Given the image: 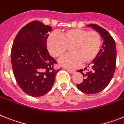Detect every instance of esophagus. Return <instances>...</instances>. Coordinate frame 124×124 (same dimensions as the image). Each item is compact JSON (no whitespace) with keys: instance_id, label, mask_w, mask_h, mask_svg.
Listing matches in <instances>:
<instances>
[{"instance_id":"34e87169","label":"esophagus","mask_w":124,"mask_h":124,"mask_svg":"<svg viewBox=\"0 0 124 124\" xmlns=\"http://www.w3.org/2000/svg\"><path fill=\"white\" fill-rule=\"evenodd\" d=\"M67 71H68L69 72L72 74V73H74L75 72V70H72V69H67Z\"/></svg>"}]
</instances>
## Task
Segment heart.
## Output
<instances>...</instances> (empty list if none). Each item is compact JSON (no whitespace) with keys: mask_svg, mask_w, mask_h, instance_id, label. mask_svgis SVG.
Instances as JSON below:
<instances>
[{"mask_svg":"<svg viewBox=\"0 0 124 124\" xmlns=\"http://www.w3.org/2000/svg\"><path fill=\"white\" fill-rule=\"evenodd\" d=\"M47 48L55 58H60V64L64 67L73 68L92 62L98 54L101 46V37L96 31H88L80 29H69L59 33L52 34L48 38Z\"/></svg>","mask_w":124,"mask_h":124,"instance_id":"obj_1","label":"heart"}]
</instances>
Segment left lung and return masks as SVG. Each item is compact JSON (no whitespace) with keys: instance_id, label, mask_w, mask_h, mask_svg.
I'll return each instance as SVG.
<instances>
[{"instance_id":"obj_1","label":"left lung","mask_w":124,"mask_h":124,"mask_svg":"<svg viewBox=\"0 0 124 124\" xmlns=\"http://www.w3.org/2000/svg\"><path fill=\"white\" fill-rule=\"evenodd\" d=\"M87 26L99 33L103 43L96 57L92 61L91 70L85 73L83 71L86 69V67L78 71L83 74L85 79L76 86L84 93L94 94L104 90L113 76L116 67V44L109 33L101 27L95 24Z\"/></svg>"}]
</instances>
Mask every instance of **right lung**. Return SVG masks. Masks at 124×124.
I'll use <instances>...</instances> for the list:
<instances>
[{"label": "right lung", "mask_w": 124, "mask_h": 124, "mask_svg": "<svg viewBox=\"0 0 124 124\" xmlns=\"http://www.w3.org/2000/svg\"><path fill=\"white\" fill-rule=\"evenodd\" d=\"M52 28L39 21L24 26L17 34L11 58L13 73L22 90L32 97L44 95L52 88L59 69L50 55L46 41Z\"/></svg>", "instance_id": "obj_1"}]
</instances>
